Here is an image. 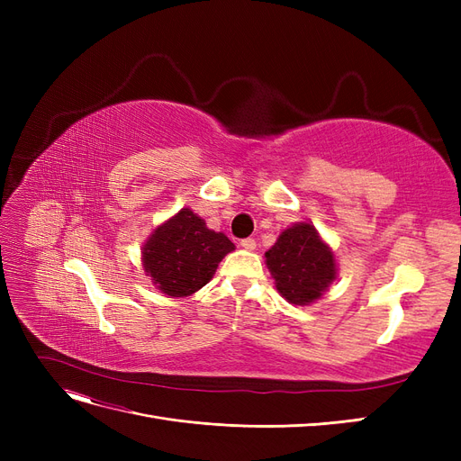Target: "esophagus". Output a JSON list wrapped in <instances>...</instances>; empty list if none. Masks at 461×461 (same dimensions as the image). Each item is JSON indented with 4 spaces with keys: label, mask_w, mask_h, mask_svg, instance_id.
I'll return each instance as SVG.
<instances>
[{
    "label": "esophagus",
    "mask_w": 461,
    "mask_h": 461,
    "mask_svg": "<svg viewBox=\"0 0 461 461\" xmlns=\"http://www.w3.org/2000/svg\"><path fill=\"white\" fill-rule=\"evenodd\" d=\"M240 246L244 249H249V252H252V249H256V240L254 239H244V240H240Z\"/></svg>",
    "instance_id": "34e87169"
}]
</instances>
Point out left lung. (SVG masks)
Segmentation results:
<instances>
[{"label":"left lung","instance_id":"left-lung-1","mask_svg":"<svg viewBox=\"0 0 461 461\" xmlns=\"http://www.w3.org/2000/svg\"><path fill=\"white\" fill-rule=\"evenodd\" d=\"M265 258L276 290L294 305L319 300L337 278L334 254L310 222H296L283 230Z\"/></svg>","mask_w":461,"mask_h":461}]
</instances>
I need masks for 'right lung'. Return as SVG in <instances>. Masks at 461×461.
Here are the masks:
<instances>
[{"instance_id":"right-lung-1","label":"right lung","mask_w":461,"mask_h":461,"mask_svg":"<svg viewBox=\"0 0 461 461\" xmlns=\"http://www.w3.org/2000/svg\"><path fill=\"white\" fill-rule=\"evenodd\" d=\"M234 244L185 207L151 232L142 249L144 271L163 294L190 296L212 281Z\"/></svg>"}]
</instances>
